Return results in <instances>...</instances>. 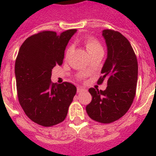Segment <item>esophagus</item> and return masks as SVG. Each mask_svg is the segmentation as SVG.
<instances>
[{
    "label": "esophagus",
    "mask_w": 156,
    "mask_h": 156,
    "mask_svg": "<svg viewBox=\"0 0 156 156\" xmlns=\"http://www.w3.org/2000/svg\"><path fill=\"white\" fill-rule=\"evenodd\" d=\"M85 89L84 88H82L80 87H78V89H77V91H78V93H81V92H83V91H85Z\"/></svg>",
    "instance_id": "34e87169"
}]
</instances>
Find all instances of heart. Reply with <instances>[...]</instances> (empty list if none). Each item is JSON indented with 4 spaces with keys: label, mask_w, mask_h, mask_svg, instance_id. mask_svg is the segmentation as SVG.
Instances as JSON below:
<instances>
[{
    "label": "heart",
    "mask_w": 156,
    "mask_h": 156,
    "mask_svg": "<svg viewBox=\"0 0 156 156\" xmlns=\"http://www.w3.org/2000/svg\"><path fill=\"white\" fill-rule=\"evenodd\" d=\"M83 44H84L86 49H87L89 54L96 52V51H99V50H102V46L100 45V43L98 42V40H96L92 37H86L83 40ZM70 48H69L68 49L66 50V58L68 57L69 53H70Z\"/></svg>",
    "instance_id": "heart-1"
}]
</instances>
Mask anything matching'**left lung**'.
<instances>
[{
    "label": "left lung",
    "instance_id": "8db88e82",
    "mask_svg": "<svg viewBox=\"0 0 156 156\" xmlns=\"http://www.w3.org/2000/svg\"><path fill=\"white\" fill-rule=\"evenodd\" d=\"M108 47V57L103 66L99 84L107 82L104 90L90 88L92 100L86 110L100 123L117 121L128 112L135 97L138 82V61L130 43L113 30H103Z\"/></svg>",
    "mask_w": 156,
    "mask_h": 156
}]
</instances>
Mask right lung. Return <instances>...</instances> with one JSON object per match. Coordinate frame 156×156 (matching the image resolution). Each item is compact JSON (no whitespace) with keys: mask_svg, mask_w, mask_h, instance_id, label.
Segmentation results:
<instances>
[{"mask_svg":"<svg viewBox=\"0 0 156 156\" xmlns=\"http://www.w3.org/2000/svg\"><path fill=\"white\" fill-rule=\"evenodd\" d=\"M77 31L57 34L42 30L21 45L15 61L17 94L25 114L35 123L50 127L66 119L77 92L72 83L51 82L52 69L63 63L69 40Z\"/></svg>","mask_w":156,"mask_h":156,"instance_id":"1","label":"right lung"}]
</instances>
